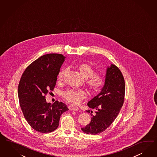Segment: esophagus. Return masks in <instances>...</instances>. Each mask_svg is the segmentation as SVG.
I'll use <instances>...</instances> for the list:
<instances>
[{
  "mask_svg": "<svg viewBox=\"0 0 157 157\" xmlns=\"http://www.w3.org/2000/svg\"><path fill=\"white\" fill-rule=\"evenodd\" d=\"M68 107L71 111H78V108L76 106L73 105H70Z\"/></svg>",
  "mask_w": 157,
  "mask_h": 157,
  "instance_id": "obj_1",
  "label": "esophagus"
}]
</instances>
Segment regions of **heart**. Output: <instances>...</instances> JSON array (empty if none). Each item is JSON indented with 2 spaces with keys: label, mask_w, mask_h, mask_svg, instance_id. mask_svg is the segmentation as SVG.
<instances>
[{
  "label": "heart",
  "mask_w": 157,
  "mask_h": 157,
  "mask_svg": "<svg viewBox=\"0 0 157 157\" xmlns=\"http://www.w3.org/2000/svg\"><path fill=\"white\" fill-rule=\"evenodd\" d=\"M76 67L82 76L86 78V84L92 92H98L103 88L105 83V77L103 75L95 73L94 67L87 63H80L77 65ZM65 73V69H63L59 72L58 80H63ZM62 95L64 99L74 104H79L86 96L85 91L81 89L66 90L63 92Z\"/></svg>",
  "instance_id": "obj_1"
}]
</instances>
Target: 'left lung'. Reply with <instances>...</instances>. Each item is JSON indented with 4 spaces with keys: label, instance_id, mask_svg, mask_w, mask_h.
<instances>
[{
    "label": "left lung",
    "instance_id": "8db88e82",
    "mask_svg": "<svg viewBox=\"0 0 157 157\" xmlns=\"http://www.w3.org/2000/svg\"><path fill=\"white\" fill-rule=\"evenodd\" d=\"M125 81L120 69L112 64L108 67L105 83L101 92L88 103L90 108L94 109L89 124L81 128L88 134L96 135L108 128L115 120L124 103Z\"/></svg>",
    "mask_w": 157,
    "mask_h": 157
}]
</instances>
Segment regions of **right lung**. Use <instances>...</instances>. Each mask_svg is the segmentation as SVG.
<instances>
[{"mask_svg": "<svg viewBox=\"0 0 157 157\" xmlns=\"http://www.w3.org/2000/svg\"><path fill=\"white\" fill-rule=\"evenodd\" d=\"M65 57L44 55L30 63L23 73L18 85V98L23 114L34 130L42 133L57 128L60 117L69 110L67 105L56 101L46 103L45 96L53 90Z\"/></svg>", "mask_w": 157, "mask_h": 157, "instance_id": "1", "label": "right lung"}]
</instances>
